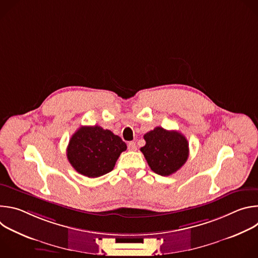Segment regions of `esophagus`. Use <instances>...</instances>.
Returning a JSON list of instances; mask_svg holds the SVG:
<instances>
[{"label":"esophagus","mask_w":258,"mask_h":258,"mask_svg":"<svg viewBox=\"0 0 258 258\" xmlns=\"http://www.w3.org/2000/svg\"><path fill=\"white\" fill-rule=\"evenodd\" d=\"M127 149H128L130 151H136V150H137V145H136V143H135V142H130V143L127 144Z\"/></svg>","instance_id":"34e87169"}]
</instances>
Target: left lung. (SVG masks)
<instances>
[{"instance_id":"obj_1","label":"left lung","mask_w":258,"mask_h":258,"mask_svg":"<svg viewBox=\"0 0 258 258\" xmlns=\"http://www.w3.org/2000/svg\"><path fill=\"white\" fill-rule=\"evenodd\" d=\"M146 145L141 148L150 168L157 174L170 175L186 163L189 143L176 131L157 126L144 135Z\"/></svg>"}]
</instances>
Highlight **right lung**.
Here are the masks:
<instances>
[{"label":"right lung","mask_w":258,"mask_h":258,"mask_svg":"<svg viewBox=\"0 0 258 258\" xmlns=\"http://www.w3.org/2000/svg\"><path fill=\"white\" fill-rule=\"evenodd\" d=\"M126 144L111 131L99 125L81 126L67 146V158L72 167L88 177L111 171Z\"/></svg>","instance_id":"obj_1"}]
</instances>
